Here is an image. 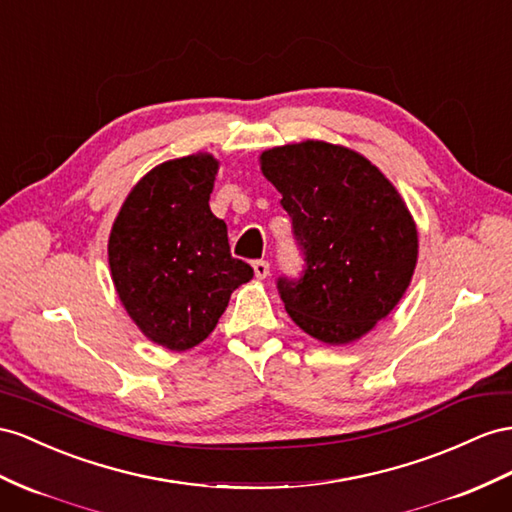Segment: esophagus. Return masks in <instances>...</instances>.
Here are the masks:
<instances>
[{"mask_svg":"<svg viewBox=\"0 0 512 512\" xmlns=\"http://www.w3.org/2000/svg\"><path fill=\"white\" fill-rule=\"evenodd\" d=\"M253 270H255V277L257 279H266L268 274H270V264L266 259H257L255 264H253Z\"/></svg>","mask_w":512,"mask_h":512,"instance_id":"34e87169","label":"esophagus"}]
</instances>
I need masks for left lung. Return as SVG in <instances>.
Listing matches in <instances>:
<instances>
[{"instance_id":"obj_1","label":"left lung","mask_w":512,"mask_h":512,"mask_svg":"<svg viewBox=\"0 0 512 512\" xmlns=\"http://www.w3.org/2000/svg\"><path fill=\"white\" fill-rule=\"evenodd\" d=\"M305 255L279 277L285 311L307 335L339 346L370 333L400 303L417 264V229L393 183L357 151L322 140L259 155Z\"/></svg>"}]
</instances>
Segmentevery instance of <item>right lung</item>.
Listing matches in <instances>:
<instances>
[{"label":"right lung","instance_id":"obj_1","mask_svg":"<svg viewBox=\"0 0 512 512\" xmlns=\"http://www.w3.org/2000/svg\"><path fill=\"white\" fill-rule=\"evenodd\" d=\"M218 160L177 157L144 175L116 216L108 259L129 318L151 342L183 352L216 329L253 268L231 257L227 225L209 209Z\"/></svg>","mask_w":512,"mask_h":512}]
</instances>
